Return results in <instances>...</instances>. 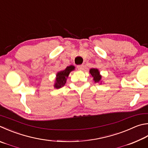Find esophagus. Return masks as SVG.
Instances as JSON below:
<instances>
[{
    "label": "esophagus",
    "instance_id": "esophagus-1",
    "mask_svg": "<svg viewBox=\"0 0 148 148\" xmlns=\"http://www.w3.org/2000/svg\"><path fill=\"white\" fill-rule=\"evenodd\" d=\"M77 69L79 70V71H82L84 69V65H77Z\"/></svg>",
    "mask_w": 148,
    "mask_h": 148
}]
</instances>
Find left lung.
<instances>
[{"label":"left lung","mask_w":148,"mask_h":148,"mask_svg":"<svg viewBox=\"0 0 148 148\" xmlns=\"http://www.w3.org/2000/svg\"><path fill=\"white\" fill-rule=\"evenodd\" d=\"M90 74L94 77V80L95 82H99L100 81L101 76L100 75V72H99L98 69H91L90 70Z\"/></svg>","instance_id":"1"}]
</instances>
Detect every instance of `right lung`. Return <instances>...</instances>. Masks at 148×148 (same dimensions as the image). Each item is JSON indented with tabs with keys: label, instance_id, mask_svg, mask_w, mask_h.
Masks as SVG:
<instances>
[{
	"label": "right lung",
	"instance_id": "1",
	"mask_svg": "<svg viewBox=\"0 0 148 148\" xmlns=\"http://www.w3.org/2000/svg\"><path fill=\"white\" fill-rule=\"evenodd\" d=\"M74 69V66L71 65L67 66L66 68L62 71L59 72L57 74V77H56V82L55 83L54 87L59 88L65 85L66 80V77H68L69 75L72 71Z\"/></svg>",
	"mask_w": 148,
	"mask_h": 148
}]
</instances>
